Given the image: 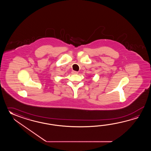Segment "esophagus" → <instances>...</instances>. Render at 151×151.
Returning <instances> with one entry per match:
<instances>
[{"label": "esophagus", "mask_w": 151, "mask_h": 151, "mask_svg": "<svg viewBox=\"0 0 151 151\" xmlns=\"http://www.w3.org/2000/svg\"><path fill=\"white\" fill-rule=\"evenodd\" d=\"M72 74H78V72L77 71H72Z\"/></svg>", "instance_id": "obj_1"}]
</instances>
